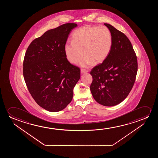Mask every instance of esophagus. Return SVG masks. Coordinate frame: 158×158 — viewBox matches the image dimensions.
<instances>
[{
    "label": "esophagus",
    "instance_id": "esophagus-1",
    "mask_svg": "<svg viewBox=\"0 0 158 158\" xmlns=\"http://www.w3.org/2000/svg\"><path fill=\"white\" fill-rule=\"evenodd\" d=\"M87 72H88V71L86 70V69H80V73H81V74L85 73H87Z\"/></svg>",
    "mask_w": 158,
    "mask_h": 158
}]
</instances>
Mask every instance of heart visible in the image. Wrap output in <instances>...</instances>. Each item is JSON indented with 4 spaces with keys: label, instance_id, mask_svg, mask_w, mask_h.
I'll return each mask as SVG.
<instances>
[{
    "label": "heart",
    "instance_id": "1",
    "mask_svg": "<svg viewBox=\"0 0 158 158\" xmlns=\"http://www.w3.org/2000/svg\"><path fill=\"white\" fill-rule=\"evenodd\" d=\"M72 39L64 46L65 56L70 63L75 64L83 52L84 55L79 62L82 67H89L94 61L102 63L112 48V34L105 26H83L74 32Z\"/></svg>",
    "mask_w": 158,
    "mask_h": 158
}]
</instances>
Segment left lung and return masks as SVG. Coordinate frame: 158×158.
<instances>
[{
  "instance_id": "8db88e82",
  "label": "left lung",
  "mask_w": 158,
  "mask_h": 158,
  "mask_svg": "<svg viewBox=\"0 0 158 158\" xmlns=\"http://www.w3.org/2000/svg\"><path fill=\"white\" fill-rule=\"evenodd\" d=\"M104 25L112 34V48L102 63L91 70L93 81L90 89L99 104L113 106L123 102L131 91L136 78L138 62L126 35L110 24Z\"/></svg>"
}]
</instances>
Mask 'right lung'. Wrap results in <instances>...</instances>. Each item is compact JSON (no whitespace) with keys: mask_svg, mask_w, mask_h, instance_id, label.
<instances>
[{"mask_svg":"<svg viewBox=\"0 0 158 158\" xmlns=\"http://www.w3.org/2000/svg\"><path fill=\"white\" fill-rule=\"evenodd\" d=\"M74 23L63 24L44 33L29 45L23 62V75L28 91L37 104L56 112L71 102L80 78L79 67L72 65L64 46Z\"/></svg>","mask_w":158,"mask_h":158,"instance_id":"add662e5","label":"right lung"}]
</instances>
